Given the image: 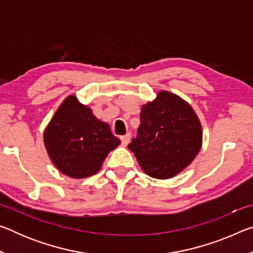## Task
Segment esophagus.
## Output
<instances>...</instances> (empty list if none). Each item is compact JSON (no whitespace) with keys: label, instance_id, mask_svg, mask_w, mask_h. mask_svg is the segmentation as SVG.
<instances>
[{"label":"esophagus","instance_id":"esophagus-1","mask_svg":"<svg viewBox=\"0 0 253 253\" xmlns=\"http://www.w3.org/2000/svg\"><path fill=\"white\" fill-rule=\"evenodd\" d=\"M121 140H122L123 146H127L128 143L130 142V135L129 134H126V135H124V136H121Z\"/></svg>","mask_w":253,"mask_h":253}]
</instances>
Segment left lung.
<instances>
[{
    "mask_svg": "<svg viewBox=\"0 0 253 253\" xmlns=\"http://www.w3.org/2000/svg\"><path fill=\"white\" fill-rule=\"evenodd\" d=\"M202 146V127L192 107L169 91L142 107L136 138L128 148L149 176L166 179L188 166Z\"/></svg>",
    "mask_w": 253,
    "mask_h": 253,
    "instance_id": "8db88e82",
    "label": "left lung"
}]
</instances>
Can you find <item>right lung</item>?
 <instances>
[{
  "label": "right lung",
  "instance_id": "1",
  "mask_svg": "<svg viewBox=\"0 0 253 253\" xmlns=\"http://www.w3.org/2000/svg\"><path fill=\"white\" fill-rule=\"evenodd\" d=\"M44 145L60 172L72 178L96 174L121 140L76 96L67 97L44 130Z\"/></svg>",
  "mask_w": 253,
  "mask_h": 253
}]
</instances>
